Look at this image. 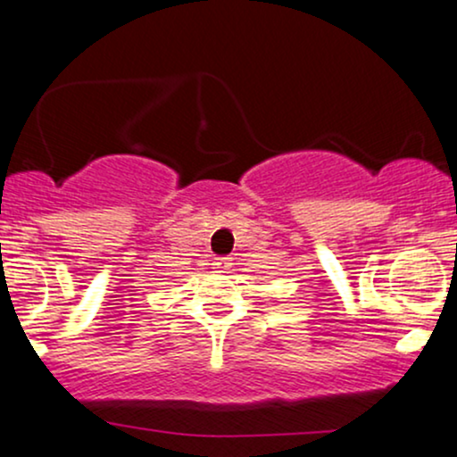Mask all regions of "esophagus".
<instances>
[{
  "label": "esophagus",
  "instance_id": "34e87169",
  "mask_svg": "<svg viewBox=\"0 0 457 457\" xmlns=\"http://www.w3.org/2000/svg\"><path fill=\"white\" fill-rule=\"evenodd\" d=\"M229 267H232V260L229 258H219L217 262H214V269L217 270H228Z\"/></svg>",
  "mask_w": 457,
  "mask_h": 457
}]
</instances>
